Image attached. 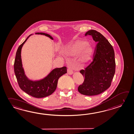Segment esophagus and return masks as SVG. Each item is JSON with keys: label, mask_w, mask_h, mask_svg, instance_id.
Listing matches in <instances>:
<instances>
[{"label": "esophagus", "mask_w": 134, "mask_h": 134, "mask_svg": "<svg viewBox=\"0 0 134 134\" xmlns=\"http://www.w3.org/2000/svg\"><path fill=\"white\" fill-rule=\"evenodd\" d=\"M67 72H68V74H69L71 75V74H73V71H72V70L70 68H68V69H67Z\"/></svg>", "instance_id": "34e87169"}]
</instances>
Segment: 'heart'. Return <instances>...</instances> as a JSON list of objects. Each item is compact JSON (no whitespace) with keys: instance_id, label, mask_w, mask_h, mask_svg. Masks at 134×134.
Listing matches in <instances>:
<instances>
[{"instance_id":"b5f03b06","label":"heart","mask_w":134,"mask_h":134,"mask_svg":"<svg viewBox=\"0 0 134 134\" xmlns=\"http://www.w3.org/2000/svg\"><path fill=\"white\" fill-rule=\"evenodd\" d=\"M70 52L72 55H78L81 52L82 60H88L92 52V48L89 45H87L86 42H79L74 45L70 48Z\"/></svg>"}]
</instances>
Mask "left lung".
Segmentation results:
<instances>
[{
  "label": "left lung",
  "mask_w": 134,
  "mask_h": 134,
  "mask_svg": "<svg viewBox=\"0 0 134 134\" xmlns=\"http://www.w3.org/2000/svg\"><path fill=\"white\" fill-rule=\"evenodd\" d=\"M91 36L97 43L93 55L92 60L80 72L85 80L78 86L81 94L97 95L110 87L115 72V55L113 47L100 33L89 30L85 36Z\"/></svg>",
  "instance_id": "left-lung-1"
}]
</instances>
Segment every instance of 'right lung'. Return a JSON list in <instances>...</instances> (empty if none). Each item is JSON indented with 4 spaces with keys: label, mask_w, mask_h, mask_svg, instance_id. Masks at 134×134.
<instances>
[{
    "label": "right lung",
    "mask_w": 134,
    "mask_h": 134,
    "mask_svg": "<svg viewBox=\"0 0 134 134\" xmlns=\"http://www.w3.org/2000/svg\"><path fill=\"white\" fill-rule=\"evenodd\" d=\"M48 36L53 40V38L49 35L44 33H36ZM26 40L18 48L16 52L14 63V70L19 86L21 89L28 95L36 98H42L51 95L56 90L59 78L67 73V68L63 67L53 70L47 77L41 80L37 81L29 80L24 74L21 59V49Z\"/></svg>",
    "instance_id": "add662e5"
}]
</instances>
